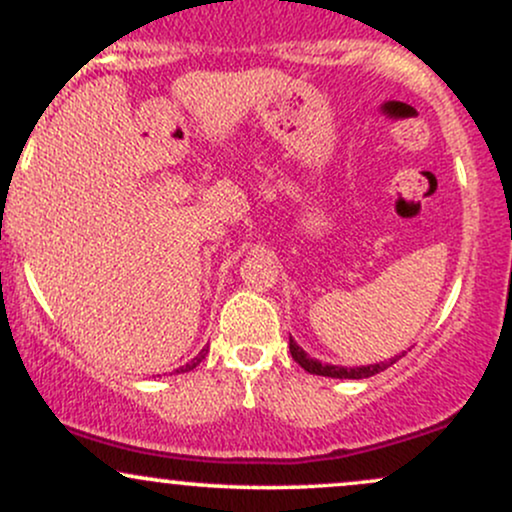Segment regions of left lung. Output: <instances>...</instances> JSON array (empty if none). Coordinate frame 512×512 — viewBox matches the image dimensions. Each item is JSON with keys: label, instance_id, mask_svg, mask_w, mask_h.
I'll return each instance as SVG.
<instances>
[{"label": "left lung", "instance_id": "8db88e82", "mask_svg": "<svg viewBox=\"0 0 512 512\" xmlns=\"http://www.w3.org/2000/svg\"><path fill=\"white\" fill-rule=\"evenodd\" d=\"M289 349H291V356L293 361L298 363V366L308 370V373L313 375H325V378H351V380H361V378H370V375L375 373H383L385 368H390L392 358L390 361H383V363H375V366H356V368H342V366H327V363H320L317 358H310L305 351L298 346L293 339H289Z\"/></svg>", "mask_w": 512, "mask_h": 512}]
</instances>
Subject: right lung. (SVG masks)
Instances as JSON below:
<instances>
[{"label": "right lung", "instance_id": "obj_1", "mask_svg": "<svg viewBox=\"0 0 512 512\" xmlns=\"http://www.w3.org/2000/svg\"><path fill=\"white\" fill-rule=\"evenodd\" d=\"M204 354H207V349H202V351H199V356H195V358H192V361H190V363H187V366H182V368L178 370V373H187V370L197 368V366H199V363H202V358H204Z\"/></svg>", "mask_w": 512, "mask_h": 512}]
</instances>
